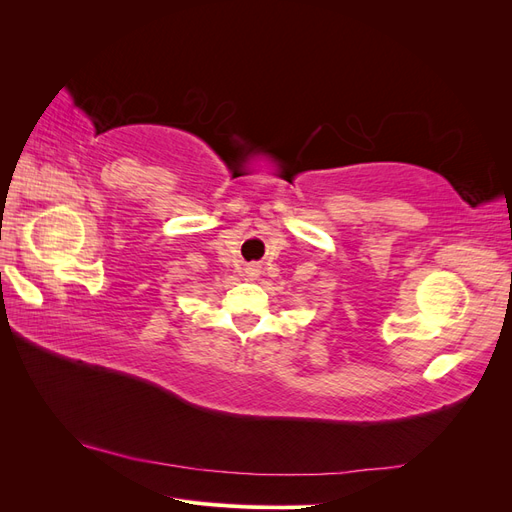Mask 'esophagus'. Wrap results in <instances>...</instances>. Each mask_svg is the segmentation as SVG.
I'll return each instance as SVG.
<instances>
[{"mask_svg": "<svg viewBox=\"0 0 512 512\" xmlns=\"http://www.w3.org/2000/svg\"><path fill=\"white\" fill-rule=\"evenodd\" d=\"M245 275H247V280H256V277H258V267L250 265V267L245 269Z\"/></svg>", "mask_w": 512, "mask_h": 512, "instance_id": "obj_1", "label": "esophagus"}]
</instances>
